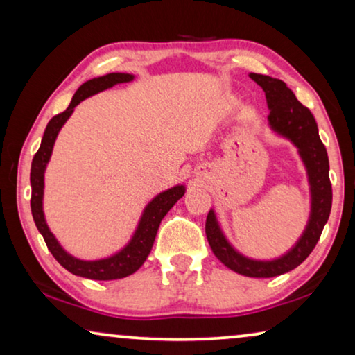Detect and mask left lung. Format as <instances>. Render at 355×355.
I'll list each match as a JSON object with an SVG mask.
<instances>
[{
	"mask_svg": "<svg viewBox=\"0 0 355 355\" xmlns=\"http://www.w3.org/2000/svg\"><path fill=\"white\" fill-rule=\"evenodd\" d=\"M250 79L265 92L270 108V125L276 132L294 142L307 166L310 191H312V215L307 230L304 231L294 249L281 259L271 261L250 260L232 249L223 236L213 210L208 211L205 232L213 254L227 268L250 278H273L294 270L312 254L331 211L333 191L328 174V153L320 140L317 123L310 110L295 98L293 90L283 80L261 74H250Z\"/></svg>",
	"mask_w": 355,
	"mask_h": 355,
	"instance_id": "obj_1",
	"label": "left lung"
}]
</instances>
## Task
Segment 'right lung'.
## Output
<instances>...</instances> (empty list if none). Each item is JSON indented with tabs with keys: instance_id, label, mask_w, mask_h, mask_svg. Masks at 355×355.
Returning <instances> with one entry per match:
<instances>
[{
	"instance_id": "obj_1",
	"label": "right lung",
	"mask_w": 355,
	"mask_h": 355,
	"mask_svg": "<svg viewBox=\"0 0 355 355\" xmlns=\"http://www.w3.org/2000/svg\"><path fill=\"white\" fill-rule=\"evenodd\" d=\"M134 76L130 74H121V72H111L103 77H96V79L87 80L85 84H82L77 92L72 96L71 105L67 106L66 111L53 116L48 123L45 134H43L42 145L35 153V157L32 159V169H31V186H32V198H31V208H32V216L35 221L37 230L40 231L43 239L46 242L48 250L51 252L53 257L58 260V263L64 266L67 271H71L72 275L82 276V278L89 279H98V281H108V279H119L125 278V276L132 275L137 271L140 266L144 265V261L147 260V257L152 250V245L155 242V236L159 227V223L164 218V215L171 210L174 203L184 196V186H176L173 189H168L153 198L145 208L142 218H140L139 227L135 231V234L128 245L118 254L110 257V259L103 260H95V261H84L79 259H74L67 252L62 250V247L58 244L55 236L51 234L48 230L45 216H43V174H45V168L48 159L51 157L53 145H55L56 135L62 128V124L69 119L72 111L82 100H85L87 96L98 94L101 90L110 89L116 84H123V82L132 80Z\"/></svg>"
}]
</instances>
